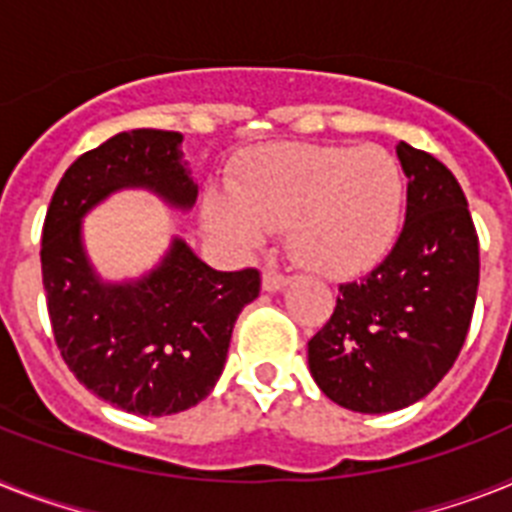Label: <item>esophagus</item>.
I'll return each mask as SVG.
<instances>
[{"instance_id": "34e87169", "label": "esophagus", "mask_w": 512, "mask_h": 512, "mask_svg": "<svg viewBox=\"0 0 512 512\" xmlns=\"http://www.w3.org/2000/svg\"><path fill=\"white\" fill-rule=\"evenodd\" d=\"M287 285H290V277L277 272H266L264 280H261V287H264L266 293H280V290H285Z\"/></svg>"}]
</instances>
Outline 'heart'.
<instances>
[{"label": "heart", "mask_w": 512, "mask_h": 512, "mask_svg": "<svg viewBox=\"0 0 512 512\" xmlns=\"http://www.w3.org/2000/svg\"><path fill=\"white\" fill-rule=\"evenodd\" d=\"M230 196L204 198V222L235 251L287 230L295 259L324 277L377 264L398 240L405 175L398 156L361 143H272L238 162Z\"/></svg>", "instance_id": "1"}]
</instances>
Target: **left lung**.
<instances>
[{"instance_id":"1","label":"left lung","mask_w":512,"mask_h":512,"mask_svg":"<svg viewBox=\"0 0 512 512\" xmlns=\"http://www.w3.org/2000/svg\"><path fill=\"white\" fill-rule=\"evenodd\" d=\"M408 209L398 243L363 280L340 285L335 314L308 340V369L332 403L392 413L453 369L479 290V238L455 175L400 141Z\"/></svg>"}]
</instances>
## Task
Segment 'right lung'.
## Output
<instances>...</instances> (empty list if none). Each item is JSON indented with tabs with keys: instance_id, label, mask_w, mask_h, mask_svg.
I'll use <instances>...</instances> for the list:
<instances>
[{
	"instance_id": "1",
	"label": "right lung",
	"mask_w": 512,
	"mask_h": 512,
	"mask_svg": "<svg viewBox=\"0 0 512 512\" xmlns=\"http://www.w3.org/2000/svg\"><path fill=\"white\" fill-rule=\"evenodd\" d=\"M183 133L125 130L78 156L46 211L41 272L54 340L86 390L135 416L188 411L225 369L232 327L259 298L256 269L217 272L180 235L151 269L109 280L88 256L83 219L122 190L190 211L198 198Z\"/></svg>"
}]
</instances>
